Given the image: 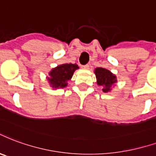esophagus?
<instances>
[{
    "label": "esophagus",
    "instance_id": "34e87169",
    "mask_svg": "<svg viewBox=\"0 0 156 156\" xmlns=\"http://www.w3.org/2000/svg\"><path fill=\"white\" fill-rule=\"evenodd\" d=\"M82 68L83 69H89V65H88V64H86V65H83Z\"/></svg>",
    "mask_w": 156,
    "mask_h": 156
}]
</instances>
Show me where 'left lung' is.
Segmentation results:
<instances>
[{
    "label": "left lung",
    "instance_id": "obj_1",
    "mask_svg": "<svg viewBox=\"0 0 156 156\" xmlns=\"http://www.w3.org/2000/svg\"><path fill=\"white\" fill-rule=\"evenodd\" d=\"M97 83L101 87L103 93H109L117 83L116 76L108 69L97 68L94 69Z\"/></svg>",
    "mask_w": 156,
    "mask_h": 156
}]
</instances>
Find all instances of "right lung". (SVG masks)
Segmentation results:
<instances>
[{
  "label": "right lung",
  "instance_id": "obj_1",
  "mask_svg": "<svg viewBox=\"0 0 156 156\" xmlns=\"http://www.w3.org/2000/svg\"><path fill=\"white\" fill-rule=\"evenodd\" d=\"M79 69L76 63H63L50 70L47 80L53 89L63 88L68 86V82L72 78L73 73Z\"/></svg>",
  "mask_w": 156,
  "mask_h": 156
}]
</instances>
